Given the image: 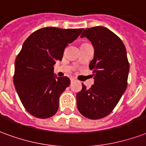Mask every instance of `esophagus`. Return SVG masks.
<instances>
[{
	"label": "esophagus",
	"instance_id": "34e87169",
	"mask_svg": "<svg viewBox=\"0 0 146 146\" xmlns=\"http://www.w3.org/2000/svg\"><path fill=\"white\" fill-rule=\"evenodd\" d=\"M70 80H71V82H73V81L76 80V79H75V78H71Z\"/></svg>",
	"mask_w": 146,
	"mask_h": 146
}]
</instances>
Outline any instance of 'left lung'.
<instances>
[{
	"label": "left lung",
	"instance_id": "8db88e82",
	"mask_svg": "<svg viewBox=\"0 0 146 146\" xmlns=\"http://www.w3.org/2000/svg\"><path fill=\"white\" fill-rule=\"evenodd\" d=\"M81 38L93 44L94 56L90 63L94 84L76 94L79 112L90 119H100L110 114L127 87L129 63L121 39L104 27L86 29Z\"/></svg>",
	"mask_w": 146,
	"mask_h": 146
}]
</instances>
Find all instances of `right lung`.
<instances>
[{
	"label": "right lung",
	"instance_id": "right-lung-1",
	"mask_svg": "<svg viewBox=\"0 0 146 146\" xmlns=\"http://www.w3.org/2000/svg\"><path fill=\"white\" fill-rule=\"evenodd\" d=\"M83 30L43 27L24 41L15 60L14 84L23 106L33 116L46 119L57 112L59 98L70 80L67 76L57 77L53 65Z\"/></svg>",
	"mask_w": 146,
	"mask_h": 146
}]
</instances>
